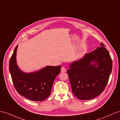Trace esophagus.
I'll return each mask as SVG.
<instances>
[{"instance_id": "1", "label": "esophagus", "mask_w": 120, "mask_h": 120, "mask_svg": "<svg viewBox=\"0 0 120 120\" xmlns=\"http://www.w3.org/2000/svg\"><path fill=\"white\" fill-rule=\"evenodd\" d=\"M67 71V70H66V68H65L64 67H62L61 68V71L62 72H65Z\"/></svg>"}]
</instances>
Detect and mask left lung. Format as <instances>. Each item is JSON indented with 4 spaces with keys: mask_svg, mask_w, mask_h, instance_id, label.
I'll return each instance as SVG.
<instances>
[{
    "mask_svg": "<svg viewBox=\"0 0 120 120\" xmlns=\"http://www.w3.org/2000/svg\"><path fill=\"white\" fill-rule=\"evenodd\" d=\"M93 61L95 63L92 64ZM112 67L110 53L103 43L81 60L72 63L67 72L74 95L80 100H89L100 95L107 85Z\"/></svg>",
    "mask_w": 120,
    "mask_h": 120,
    "instance_id": "1",
    "label": "left lung"
}]
</instances>
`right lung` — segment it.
Here are the masks:
<instances>
[{"instance_id":"right-lung-1","label":"right lung","mask_w":120,"mask_h":120,"mask_svg":"<svg viewBox=\"0 0 120 120\" xmlns=\"http://www.w3.org/2000/svg\"><path fill=\"white\" fill-rule=\"evenodd\" d=\"M15 47L9 60V68L14 88L19 95L34 101H42L50 93L54 79L60 74L61 66H48L34 72L25 73L18 68Z\"/></svg>"}]
</instances>
